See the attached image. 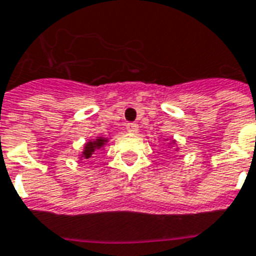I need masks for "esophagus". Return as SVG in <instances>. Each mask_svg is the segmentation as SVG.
Returning <instances> with one entry per match:
<instances>
[{"mask_svg": "<svg viewBox=\"0 0 256 256\" xmlns=\"http://www.w3.org/2000/svg\"><path fill=\"white\" fill-rule=\"evenodd\" d=\"M126 130H128V133H137V132H138V124H137V123H134V122L128 123V124H126Z\"/></svg>", "mask_w": 256, "mask_h": 256, "instance_id": "obj_1", "label": "esophagus"}]
</instances>
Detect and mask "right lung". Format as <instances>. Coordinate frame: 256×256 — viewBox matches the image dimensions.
Wrapping results in <instances>:
<instances>
[{"label":"right lung","instance_id":"right-lung-1","mask_svg":"<svg viewBox=\"0 0 256 256\" xmlns=\"http://www.w3.org/2000/svg\"><path fill=\"white\" fill-rule=\"evenodd\" d=\"M107 140H104V138H96L94 141H90V142L85 145L84 152H82V156L85 158H90L92 156V153L96 150V149H100V148H103V145L106 144Z\"/></svg>","mask_w":256,"mask_h":256}]
</instances>
